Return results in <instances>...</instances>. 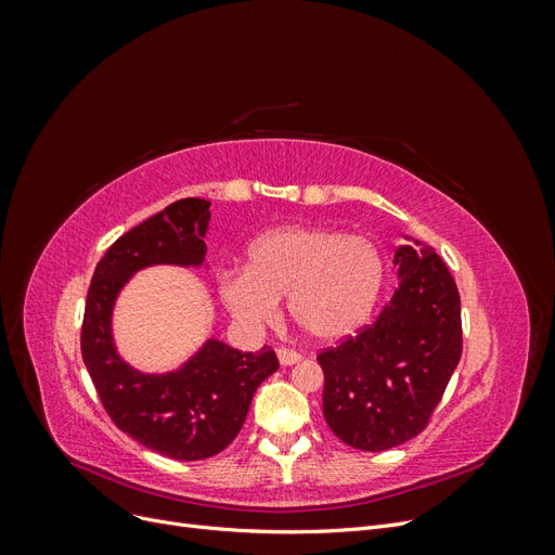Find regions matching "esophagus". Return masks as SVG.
I'll return each mask as SVG.
<instances>
[{
	"label": "esophagus",
	"instance_id": "1",
	"mask_svg": "<svg viewBox=\"0 0 555 555\" xmlns=\"http://www.w3.org/2000/svg\"><path fill=\"white\" fill-rule=\"evenodd\" d=\"M278 359H280L282 365H294V363L300 361V354H298V351H294V349L280 347V349H278Z\"/></svg>",
	"mask_w": 555,
	"mask_h": 555
}]
</instances>
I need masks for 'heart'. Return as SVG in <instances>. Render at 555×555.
Here are the masks:
<instances>
[{
  "mask_svg": "<svg viewBox=\"0 0 555 555\" xmlns=\"http://www.w3.org/2000/svg\"><path fill=\"white\" fill-rule=\"evenodd\" d=\"M379 245L326 227H284L249 245L245 271L220 275V296L243 324L261 326L287 296L294 324L319 343L361 328L384 287Z\"/></svg>",
  "mask_w": 555,
  "mask_h": 555,
  "instance_id": "obj_1",
  "label": "heart"
}]
</instances>
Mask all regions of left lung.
<instances>
[{"instance_id":"obj_1","label":"left lung","mask_w":555,"mask_h":555,"mask_svg":"<svg viewBox=\"0 0 555 555\" xmlns=\"http://www.w3.org/2000/svg\"><path fill=\"white\" fill-rule=\"evenodd\" d=\"M400 287L373 324L317 354L335 438L386 451L416 438L440 405L463 351L461 296L430 245L396 251Z\"/></svg>"}]
</instances>
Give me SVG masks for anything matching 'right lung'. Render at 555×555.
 I'll return each mask as SVG.
<instances>
[{
    "instance_id": "add662e5",
    "label": "right lung",
    "mask_w": 555,
    "mask_h": 555,
    "mask_svg": "<svg viewBox=\"0 0 555 555\" xmlns=\"http://www.w3.org/2000/svg\"><path fill=\"white\" fill-rule=\"evenodd\" d=\"M208 220L210 201L180 198L117 238L94 268L80 328V354L111 422L173 461H204L227 449L259 384L280 367L271 347L241 351L220 340H208L169 375H143L115 354L117 292L145 266L204 263Z\"/></svg>"
}]
</instances>
